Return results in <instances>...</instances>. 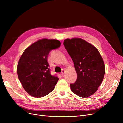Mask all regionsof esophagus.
Here are the masks:
<instances>
[{
    "label": "esophagus",
    "instance_id": "34e87169",
    "mask_svg": "<svg viewBox=\"0 0 123 123\" xmlns=\"http://www.w3.org/2000/svg\"><path fill=\"white\" fill-rule=\"evenodd\" d=\"M65 73V71L64 70V69H62V72H61V74L62 75H63L64 74V73Z\"/></svg>",
    "mask_w": 123,
    "mask_h": 123
}]
</instances>
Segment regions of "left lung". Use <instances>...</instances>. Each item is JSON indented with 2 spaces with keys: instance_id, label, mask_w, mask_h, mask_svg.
Returning a JSON list of instances; mask_svg holds the SVG:
<instances>
[{
  "instance_id": "1",
  "label": "left lung",
  "mask_w": 123,
  "mask_h": 123,
  "mask_svg": "<svg viewBox=\"0 0 123 123\" xmlns=\"http://www.w3.org/2000/svg\"><path fill=\"white\" fill-rule=\"evenodd\" d=\"M64 45L71 57L77 79L70 88L74 94L88 98L98 90L105 72L103 59L96 48L81 38L66 39Z\"/></svg>"
}]
</instances>
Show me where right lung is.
I'll list each match as a JSON object with an SVG mask.
<instances>
[{"label": "right lung", "instance_id": "add662e5", "mask_svg": "<svg viewBox=\"0 0 123 123\" xmlns=\"http://www.w3.org/2000/svg\"><path fill=\"white\" fill-rule=\"evenodd\" d=\"M61 46L56 39H42L26 49L17 65V75L24 89L29 94L41 98L52 91L59 80L52 75L48 55Z\"/></svg>", "mask_w": 123, "mask_h": 123}]
</instances>
